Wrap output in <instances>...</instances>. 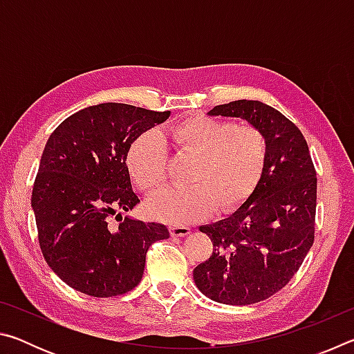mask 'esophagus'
<instances>
[{"label":"esophagus","mask_w":354,"mask_h":354,"mask_svg":"<svg viewBox=\"0 0 354 354\" xmlns=\"http://www.w3.org/2000/svg\"><path fill=\"white\" fill-rule=\"evenodd\" d=\"M170 234L173 237H184L190 234V227L187 226H171L170 227Z\"/></svg>","instance_id":"1"}]
</instances>
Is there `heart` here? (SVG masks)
<instances>
[{
    "label": "heart",
    "mask_w": 354,
    "mask_h": 354,
    "mask_svg": "<svg viewBox=\"0 0 354 354\" xmlns=\"http://www.w3.org/2000/svg\"><path fill=\"white\" fill-rule=\"evenodd\" d=\"M169 137L179 151L195 156L189 183L183 189H164L149 198L153 218L183 226L218 211L236 209L253 194L267 162V140L253 124L196 113L171 124ZM127 169L133 183L153 194L165 183L169 156L160 136L145 131L127 151Z\"/></svg>",
    "instance_id": "b5f03b06"
}]
</instances>
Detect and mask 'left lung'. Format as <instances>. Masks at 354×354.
<instances>
[{
    "instance_id": "obj_1",
    "label": "left lung",
    "mask_w": 354,
    "mask_h": 354,
    "mask_svg": "<svg viewBox=\"0 0 354 354\" xmlns=\"http://www.w3.org/2000/svg\"><path fill=\"white\" fill-rule=\"evenodd\" d=\"M207 113L247 120L267 140L266 169L250 198L227 218L200 226L214 251L194 270L207 298L245 306L283 289L313 247L315 169L301 131L272 106L237 100Z\"/></svg>"
}]
</instances>
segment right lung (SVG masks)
Returning <instances> with one entry per match:
<instances>
[{
	"label": "right lung",
	"instance_id": "1",
	"mask_svg": "<svg viewBox=\"0 0 354 354\" xmlns=\"http://www.w3.org/2000/svg\"><path fill=\"white\" fill-rule=\"evenodd\" d=\"M169 117L170 111L103 103L65 118L48 139L31 206L41 254L75 290L98 298L133 290L148 248L169 239L164 225L122 217L140 203L124 162L128 148ZM112 214L118 228L106 226Z\"/></svg>",
	"mask_w": 354,
	"mask_h": 354
}]
</instances>
